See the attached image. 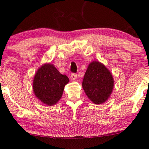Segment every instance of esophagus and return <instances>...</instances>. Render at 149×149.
Masks as SVG:
<instances>
[{"label":"esophagus","instance_id":"1","mask_svg":"<svg viewBox=\"0 0 149 149\" xmlns=\"http://www.w3.org/2000/svg\"><path fill=\"white\" fill-rule=\"evenodd\" d=\"M77 74H75V73H72V74H71L70 77L72 79V80H75L77 79Z\"/></svg>","mask_w":149,"mask_h":149}]
</instances>
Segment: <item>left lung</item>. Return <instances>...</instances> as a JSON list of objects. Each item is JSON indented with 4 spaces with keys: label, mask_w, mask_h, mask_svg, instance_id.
Masks as SVG:
<instances>
[{
    "label": "left lung",
    "mask_w": 149,
    "mask_h": 149,
    "mask_svg": "<svg viewBox=\"0 0 149 149\" xmlns=\"http://www.w3.org/2000/svg\"><path fill=\"white\" fill-rule=\"evenodd\" d=\"M82 87L93 102L102 104L109 98L113 91V77L102 63L93 61L88 65L84 77Z\"/></svg>",
    "instance_id": "8db88e82"
}]
</instances>
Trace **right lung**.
Instances as JSON below:
<instances>
[{
  "label": "right lung",
  "instance_id": "1",
  "mask_svg": "<svg viewBox=\"0 0 149 149\" xmlns=\"http://www.w3.org/2000/svg\"><path fill=\"white\" fill-rule=\"evenodd\" d=\"M68 82V77L61 74L53 65L44 64L35 74L33 92L42 102L52 106L61 98L65 86Z\"/></svg>",
  "mask_w": 149,
  "mask_h": 149
}]
</instances>
